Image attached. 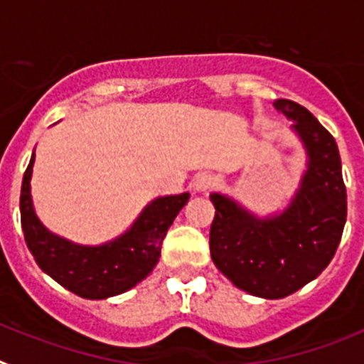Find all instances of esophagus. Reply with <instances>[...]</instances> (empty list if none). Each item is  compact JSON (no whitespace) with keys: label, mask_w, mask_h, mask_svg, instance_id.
I'll return each mask as SVG.
<instances>
[{"label":"esophagus","mask_w":364,"mask_h":364,"mask_svg":"<svg viewBox=\"0 0 364 364\" xmlns=\"http://www.w3.org/2000/svg\"><path fill=\"white\" fill-rule=\"evenodd\" d=\"M216 183H218V179L214 178L213 173L203 172L194 179V191L207 192V191H210V188H214V186H216Z\"/></svg>","instance_id":"34e87169"}]
</instances>
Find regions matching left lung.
Listing matches in <instances>:
<instances>
[{
	"mask_svg": "<svg viewBox=\"0 0 364 364\" xmlns=\"http://www.w3.org/2000/svg\"><path fill=\"white\" fill-rule=\"evenodd\" d=\"M274 107L293 121L308 150V172L280 216L257 220L225 196L213 194L210 257L243 291L282 299L311 282L333 258L346 223V186L337 143L304 106L287 99Z\"/></svg>",
	"mask_w": 364,
	"mask_h": 364,
	"instance_id": "1",
	"label": "left lung"
}]
</instances>
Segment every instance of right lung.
<instances>
[{"label":"right lung","mask_w":364,"mask_h":364,"mask_svg":"<svg viewBox=\"0 0 364 364\" xmlns=\"http://www.w3.org/2000/svg\"><path fill=\"white\" fill-rule=\"evenodd\" d=\"M33 164L34 154L23 173L20 196L21 227L27 247L40 269L84 299H107L141 282L159 262L161 245L168 227L191 198L188 192L157 198L121 238L100 247H80L50 235L34 214L29 185Z\"/></svg>","instance_id":"right-lung-1"}]
</instances>
